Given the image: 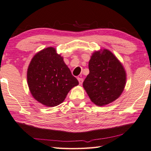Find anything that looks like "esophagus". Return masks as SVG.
Masks as SVG:
<instances>
[{
  "instance_id": "1",
  "label": "esophagus",
  "mask_w": 151,
  "mask_h": 151,
  "mask_svg": "<svg viewBox=\"0 0 151 151\" xmlns=\"http://www.w3.org/2000/svg\"><path fill=\"white\" fill-rule=\"evenodd\" d=\"M78 81H79V84L81 85L82 83H83V78H78Z\"/></svg>"
}]
</instances>
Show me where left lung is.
I'll return each instance as SVG.
<instances>
[{"mask_svg":"<svg viewBox=\"0 0 151 151\" xmlns=\"http://www.w3.org/2000/svg\"><path fill=\"white\" fill-rule=\"evenodd\" d=\"M89 73L83 86L94 104L104 106L123 92L126 73L118 58L107 49L95 51L89 62Z\"/></svg>","mask_w":151,"mask_h":151,"instance_id":"obj_1","label":"left lung"}]
</instances>
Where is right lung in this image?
<instances>
[{"instance_id":"right-lung-1","label":"right lung","mask_w":151,"mask_h":151,"mask_svg":"<svg viewBox=\"0 0 151 151\" xmlns=\"http://www.w3.org/2000/svg\"><path fill=\"white\" fill-rule=\"evenodd\" d=\"M27 79L33 98L49 107L62 103L71 89L79 84L53 47L46 48L33 56L28 66Z\"/></svg>"}]
</instances>
